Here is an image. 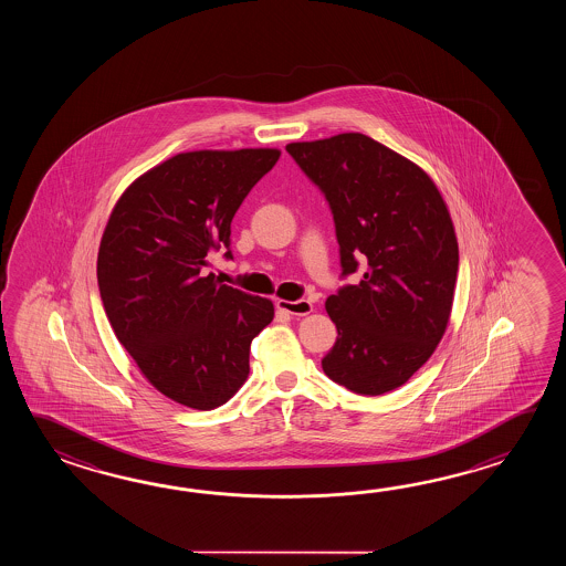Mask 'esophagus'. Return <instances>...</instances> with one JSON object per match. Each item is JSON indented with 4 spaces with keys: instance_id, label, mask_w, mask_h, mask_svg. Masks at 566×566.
Returning <instances> with one entry per match:
<instances>
[{
    "instance_id": "34e87169",
    "label": "esophagus",
    "mask_w": 566,
    "mask_h": 566,
    "mask_svg": "<svg viewBox=\"0 0 566 566\" xmlns=\"http://www.w3.org/2000/svg\"><path fill=\"white\" fill-rule=\"evenodd\" d=\"M275 305H277V310H281V312L289 313V315H297V317H301V315H307V313H312L313 310L312 301L307 300H277Z\"/></svg>"
}]
</instances>
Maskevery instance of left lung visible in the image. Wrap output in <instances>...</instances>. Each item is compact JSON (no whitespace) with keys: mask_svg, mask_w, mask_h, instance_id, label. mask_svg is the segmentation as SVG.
<instances>
[{"mask_svg":"<svg viewBox=\"0 0 566 566\" xmlns=\"http://www.w3.org/2000/svg\"><path fill=\"white\" fill-rule=\"evenodd\" d=\"M322 190L336 224L342 277L325 301L337 339L324 373L356 395L405 385L446 334L458 281L453 222L417 164L361 133L285 147Z\"/></svg>","mask_w":566,"mask_h":566,"instance_id":"obj_1","label":"left lung"}]
</instances>
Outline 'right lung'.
Listing matches in <instances>:
<instances>
[{"label":"right lung","mask_w":566,"mask_h":566,"mask_svg":"<svg viewBox=\"0 0 566 566\" xmlns=\"http://www.w3.org/2000/svg\"><path fill=\"white\" fill-rule=\"evenodd\" d=\"M279 149L188 151L145 171L103 232L96 279L108 324L145 378L184 407L224 405L249 376L273 303L206 275L247 193Z\"/></svg>","instance_id":"1"}]
</instances>
